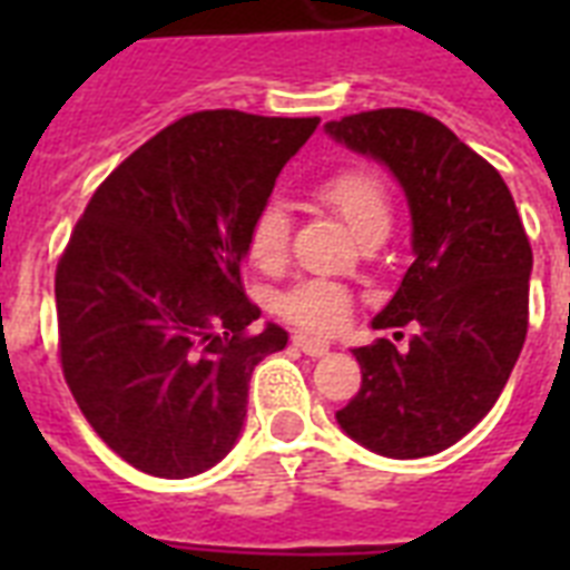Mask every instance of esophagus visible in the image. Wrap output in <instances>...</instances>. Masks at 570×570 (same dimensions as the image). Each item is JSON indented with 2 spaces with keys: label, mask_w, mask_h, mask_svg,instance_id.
I'll return each instance as SVG.
<instances>
[{
  "label": "esophagus",
  "mask_w": 570,
  "mask_h": 570,
  "mask_svg": "<svg viewBox=\"0 0 570 570\" xmlns=\"http://www.w3.org/2000/svg\"><path fill=\"white\" fill-rule=\"evenodd\" d=\"M293 346L302 348L304 355L311 357H322L331 352V343L328 340H316V337H307V334H295L293 337Z\"/></svg>",
  "instance_id": "1"
}]
</instances>
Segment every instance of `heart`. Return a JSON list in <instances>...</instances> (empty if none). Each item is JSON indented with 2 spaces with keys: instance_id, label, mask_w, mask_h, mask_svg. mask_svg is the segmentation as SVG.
<instances>
[{
  "instance_id": "b5f03b06",
  "label": "heart",
  "mask_w": 570,
  "mask_h": 570,
  "mask_svg": "<svg viewBox=\"0 0 570 570\" xmlns=\"http://www.w3.org/2000/svg\"><path fill=\"white\" fill-rule=\"evenodd\" d=\"M320 197L352 227L357 239L366 233L390 230V197L384 183L366 168H343L320 183ZM289 248V215L277 200H268L250 222L248 257L259 268H277ZM286 322L311 334H331L348 320L352 298L343 286L328 281H302L275 302Z\"/></svg>"
}]
</instances>
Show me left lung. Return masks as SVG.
I'll return each mask as SVG.
<instances>
[{
    "instance_id": "left-lung-1",
    "label": "left lung",
    "mask_w": 570,
    "mask_h": 570,
    "mask_svg": "<svg viewBox=\"0 0 570 570\" xmlns=\"http://www.w3.org/2000/svg\"><path fill=\"white\" fill-rule=\"evenodd\" d=\"M405 191L411 250L396 295L373 328L416 325L355 348L361 390L340 429L387 459H425L461 441L494 407L530 325L532 248L494 165L423 111L375 109L325 124Z\"/></svg>"
}]
</instances>
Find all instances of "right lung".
Returning <instances> with one entry per match:
<instances>
[{"label": "right lung", "mask_w": 570, "mask_h": 570, "mask_svg": "<svg viewBox=\"0 0 570 570\" xmlns=\"http://www.w3.org/2000/svg\"><path fill=\"white\" fill-rule=\"evenodd\" d=\"M320 118L195 111L94 191L56 268L61 370L102 443L150 476L189 479L239 441L254 366L248 230Z\"/></svg>", "instance_id": "1"}]
</instances>
